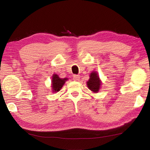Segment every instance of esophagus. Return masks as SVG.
<instances>
[{"label": "esophagus", "mask_w": 150, "mask_h": 150, "mask_svg": "<svg viewBox=\"0 0 150 150\" xmlns=\"http://www.w3.org/2000/svg\"><path fill=\"white\" fill-rule=\"evenodd\" d=\"M73 79L74 81H79L80 79V77L78 75L74 74V75H73Z\"/></svg>", "instance_id": "obj_1"}]
</instances>
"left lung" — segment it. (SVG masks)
<instances>
[{
    "instance_id": "1",
    "label": "left lung",
    "mask_w": 150,
    "mask_h": 150,
    "mask_svg": "<svg viewBox=\"0 0 150 150\" xmlns=\"http://www.w3.org/2000/svg\"><path fill=\"white\" fill-rule=\"evenodd\" d=\"M101 82L96 72L93 71L90 74V78L87 82L88 88L93 93H98L101 87Z\"/></svg>"
}]
</instances>
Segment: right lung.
I'll use <instances>...</instances> for the list:
<instances>
[{
	"mask_svg": "<svg viewBox=\"0 0 150 150\" xmlns=\"http://www.w3.org/2000/svg\"><path fill=\"white\" fill-rule=\"evenodd\" d=\"M68 80L67 78H60L58 75L54 74L52 78V88L53 93L59 91L66 81Z\"/></svg>",
	"mask_w": 150,
	"mask_h": 150,
	"instance_id": "1",
	"label": "right lung"
}]
</instances>
